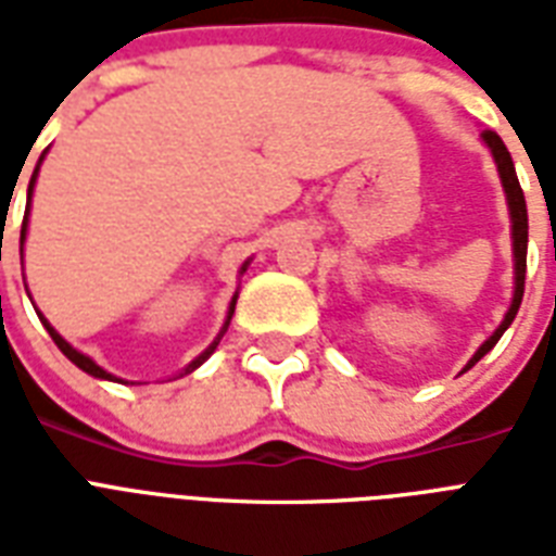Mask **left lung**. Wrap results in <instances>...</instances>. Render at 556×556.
<instances>
[{
	"label": "left lung",
	"mask_w": 556,
	"mask_h": 556,
	"mask_svg": "<svg viewBox=\"0 0 556 556\" xmlns=\"http://www.w3.org/2000/svg\"><path fill=\"white\" fill-rule=\"evenodd\" d=\"M482 143L491 150L493 164H496V173H500L502 190H505V201H508V216H510V251H514V296H510V305L502 323L496 326L491 338L484 340L482 346L476 349L473 357L467 361V366L462 371H467L470 366H476L488 352H491L500 338L508 331V326L514 323L519 312V303H522V294H526V256H528V207L526 195H522V187H519L517 169H514V161H510L508 147L502 143V138L493 129H484Z\"/></svg>",
	"instance_id": "8db88e82"
}]
</instances>
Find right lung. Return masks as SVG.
I'll return each mask as SVG.
<instances>
[{
    "instance_id": "obj_1",
    "label": "right lung",
    "mask_w": 556,
    "mask_h": 556,
    "mask_svg": "<svg viewBox=\"0 0 556 556\" xmlns=\"http://www.w3.org/2000/svg\"><path fill=\"white\" fill-rule=\"evenodd\" d=\"M42 159H46V152L39 155L37 167H34V176H30V185H28V204H25V218H22L20 251H25V236H28V216H30V195H34V185H37V176H39V167H42ZM248 265H251V260H244V262H242V268H239V277H242L244 270H248ZM28 296H30V294H28ZM236 300H239V291H236V294L230 296V305H227V317H225V323H222V329H218L216 340H213V343H210V346L204 349V352H201L199 357H192L190 364H187L185 369L178 371V375H190V371L199 369V366L204 364V361H207V357L213 355V352H216L218 340L225 338L227 326H230V317H233V312H236ZM34 308H37V305H34ZM37 314H39V320H42V326H46V329H48V334H51V340H54V343H56V349H60V352H63V355L68 357V361H72L74 366H77V369H83V371H86V375H91V378L112 380V383H126L124 378H117V375H112V371H106V369H103V366L94 364V361H91L89 355H83V352H77V349H74L72 343H68V340H65L63 334H60V331H56L54 326H51V323L46 320V317H42V312H37Z\"/></svg>"
}]
</instances>
